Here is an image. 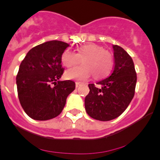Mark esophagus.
I'll return each instance as SVG.
<instances>
[{"label": "esophagus", "instance_id": "obj_1", "mask_svg": "<svg viewBox=\"0 0 160 160\" xmlns=\"http://www.w3.org/2000/svg\"><path fill=\"white\" fill-rule=\"evenodd\" d=\"M75 86H76V87H80V86H81V82H75Z\"/></svg>", "mask_w": 160, "mask_h": 160}]
</instances>
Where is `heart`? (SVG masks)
Returning a JSON list of instances; mask_svg holds the SVG:
<instances>
[{
  "label": "heart",
  "mask_w": 160,
  "mask_h": 160,
  "mask_svg": "<svg viewBox=\"0 0 160 160\" xmlns=\"http://www.w3.org/2000/svg\"><path fill=\"white\" fill-rule=\"evenodd\" d=\"M78 53L66 49L61 61L66 67H72L82 62V65L67 70L66 78L85 81L93 73L95 78L105 77L110 73L113 66L111 53L95 44L82 45L77 48Z\"/></svg>",
  "instance_id": "obj_1"
}]
</instances>
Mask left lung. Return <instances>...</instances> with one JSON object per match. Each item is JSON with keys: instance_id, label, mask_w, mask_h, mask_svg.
Returning <instances> with one entry per match:
<instances>
[{"instance_id": "obj_1", "label": "left lung", "mask_w": 160, "mask_h": 160, "mask_svg": "<svg viewBox=\"0 0 160 160\" xmlns=\"http://www.w3.org/2000/svg\"><path fill=\"white\" fill-rule=\"evenodd\" d=\"M114 66L111 75L89 84L85 108L91 118L99 121L116 118L128 108L135 95L137 75L131 57L122 47L114 45Z\"/></svg>"}]
</instances>
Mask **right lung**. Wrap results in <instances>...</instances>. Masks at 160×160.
Masks as SVG:
<instances>
[{"label":"right lung","mask_w":160,"mask_h":160,"mask_svg":"<svg viewBox=\"0 0 160 160\" xmlns=\"http://www.w3.org/2000/svg\"><path fill=\"white\" fill-rule=\"evenodd\" d=\"M69 44L49 41L32 48L17 75L19 101L28 116L45 121L57 117L66 105L75 82L59 81L63 74L61 57Z\"/></svg>","instance_id":"obj_1"}]
</instances>
